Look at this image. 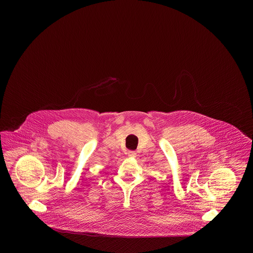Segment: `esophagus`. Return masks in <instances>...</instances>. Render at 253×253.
Wrapping results in <instances>:
<instances>
[{"mask_svg": "<svg viewBox=\"0 0 253 253\" xmlns=\"http://www.w3.org/2000/svg\"><path fill=\"white\" fill-rule=\"evenodd\" d=\"M127 155H128V157H136V153H135V152H134V151H128V153H127Z\"/></svg>", "mask_w": 253, "mask_h": 253, "instance_id": "esophagus-1", "label": "esophagus"}]
</instances>
